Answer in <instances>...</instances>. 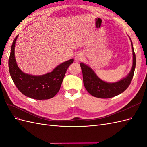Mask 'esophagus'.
I'll use <instances>...</instances> for the list:
<instances>
[{
  "mask_svg": "<svg viewBox=\"0 0 147 147\" xmlns=\"http://www.w3.org/2000/svg\"><path fill=\"white\" fill-rule=\"evenodd\" d=\"M83 54L82 53H78L77 54L75 55V59L76 61H80L83 59Z\"/></svg>",
  "mask_w": 147,
  "mask_h": 147,
  "instance_id": "esophagus-1",
  "label": "esophagus"
}]
</instances>
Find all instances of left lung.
Masks as SVG:
<instances>
[{
  "instance_id": "left-lung-1",
  "label": "left lung",
  "mask_w": 147,
  "mask_h": 147,
  "mask_svg": "<svg viewBox=\"0 0 147 147\" xmlns=\"http://www.w3.org/2000/svg\"><path fill=\"white\" fill-rule=\"evenodd\" d=\"M132 50V66L130 72L126 77L115 83H108L97 77L90 66L83 63L80 64L83 73L84 87L92 96L102 99H107L115 97L125 91L131 83L136 68V55L131 41Z\"/></svg>"
}]
</instances>
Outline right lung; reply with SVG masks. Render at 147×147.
Instances as JSON below:
<instances>
[{
  "mask_svg": "<svg viewBox=\"0 0 147 147\" xmlns=\"http://www.w3.org/2000/svg\"><path fill=\"white\" fill-rule=\"evenodd\" d=\"M18 35L13 41L8 60L10 74L19 91L24 96L37 100L48 99L54 97L60 90L67 70L74 59L57 65L52 72L42 75L25 74L18 67L15 56V47Z\"/></svg>",
  "mask_w": 147,
  "mask_h": 147,
  "instance_id": "1",
  "label": "right lung"
}]
</instances>
